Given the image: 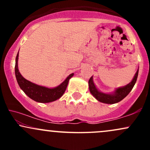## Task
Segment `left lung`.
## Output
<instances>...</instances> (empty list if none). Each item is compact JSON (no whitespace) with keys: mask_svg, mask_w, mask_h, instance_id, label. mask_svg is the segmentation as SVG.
I'll return each instance as SVG.
<instances>
[{"mask_svg":"<svg viewBox=\"0 0 150 150\" xmlns=\"http://www.w3.org/2000/svg\"><path fill=\"white\" fill-rule=\"evenodd\" d=\"M138 70H137L135 76H134L133 79H132L130 83L124 86V87L116 88L114 92L112 93V94H106V93H103L98 90L94 83L93 77H91L88 82L89 91H90L91 94L95 97V99H97L99 101H100V102L109 104H116V103L119 102L122 99H124L130 92L132 89L133 88L136 81H137V75H138Z\"/></svg>","mask_w":150,"mask_h":150,"instance_id":"left-lung-1","label":"left lung"}]
</instances>
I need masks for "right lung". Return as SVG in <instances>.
<instances>
[{
    "instance_id": "obj_1",
    "label": "right lung",
    "mask_w": 150,
    "mask_h": 150,
    "mask_svg": "<svg viewBox=\"0 0 150 150\" xmlns=\"http://www.w3.org/2000/svg\"><path fill=\"white\" fill-rule=\"evenodd\" d=\"M18 53L15 59V73L17 81L20 87L29 97L34 101L40 103H49L56 101L61 98L64 94L70 79L74 75V73L70 74L65 80L58 87L54 88H48L32 83L30 81L26 80L22 76L18 70Z\"/></svg>"
}]
</instances>
